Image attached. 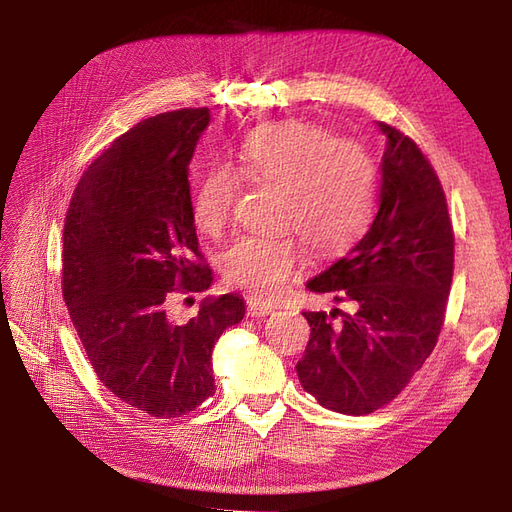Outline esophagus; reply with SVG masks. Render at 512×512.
I'll use <instances>...</instances> for the list:
<instances>
[{
	"label": "esophagus",
	"mask_w": 512,
	"mask_h": 512,
	"mask_svg": "<svg viewBox=\"0 0 512 512\" xmlns=\"http://www.w3.org/2000/svg\"><path fill=\"white\" fill-rule=\"evenodd\" d=\"M272 311H274L272 304L259 302V300H248V315L251 317H264V315H270Z\"/></svg>",
	"instance_id": "1"
}]
</instances>
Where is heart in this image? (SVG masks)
Segmentation results:
<instances>
[{"mask_svg": "<svg viewBox=\"0 0 512 512\" xmlns=\"http://www.w3.org/2000/svg\"><path fill=\"white\" fill-rule=\"evenodd\" d=\"M244 175L283 191L279 227L296 231L319 255L347 251L367 231L377 199V167L360 141L337 139L326 128L285 122L259 130L238 154V165H214L193 195L199 231L218 236L231 221ZM294 233L242 236L221 257L223 279L259 300L276 298L300 266Z\"/></svg>", "mask_w": 512, "mask_h": 512, "instance_id": "b5f03b06", "label": "heart"}]
</instances>
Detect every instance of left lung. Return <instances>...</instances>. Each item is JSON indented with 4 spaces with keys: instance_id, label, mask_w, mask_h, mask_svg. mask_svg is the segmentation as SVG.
<instances>
[{
    "instance_id": "obj_1",
    "label": "left lung",
    "mask_w": 512,
    "mask_h": 512,
    "mask_svg": "<svg viewBox=\"0 0 512 512\" xmlns=\"http://www.w3.org/2000/svg\"><path fill=\"white\" fill-rule=\"evenodd\" d=\"M379 210L364 238L306 283L354 311H306L302 388L332 412L364 416L397 399L440 337L455 270V231L440 178L414 139L379 122Z\"/></svg>"
}]
</instances>
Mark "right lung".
I'll return each mask as SVG.
<instances>
[{
	"label": "right lung",
	"instance_id": "1",
	"mask_svg": "<svg viewBox=\"0 0 512 512\" xmlns=\"http://www.w3.org/2000/svg\"><path fill=\"white\" fill-rule=\"evenodd\" d=\"M210 109L141 120L87 167L64 221L62 294L94 373L154 418L193 412L216 392L212 349L244 317L233 294L208 296L186 324L173 294L208 289L188 163Z\"/></svg>",
	"mask_w": 512,
	"mask_h": 512
}]
</instances>
